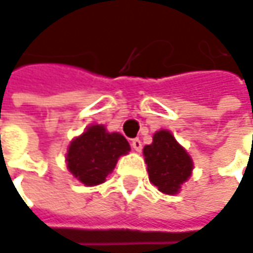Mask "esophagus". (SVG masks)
I'll return each instance as SVG.
<instances>
[{"instance_id":"obj_1","label":"esophagus","mask_w":253,"mask_h":253,"mask_svg":"<svg viewBox=\"0 0 253 253\" xmlns=\"http://www.w3.org/2000/svg\"><path fill=\"white\" fill-rule=\"evenodd\" d=\"M131 147H132V150H135L136 153H139L142 150V142L138 138H135V139L131 141Z\"/></svg>"}]
</instances>
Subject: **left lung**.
Returning a JSON list of instances; mask_svg holds the SVG:
<instances>
[{
    "label": "left lung",
    "mask_w": 253,
    "mask_h": 253,
    "mask_svg": "<svg viewBox=\"0 0 253 253\" xmlns=\"http://www.w3.org/2000/svg\"><path fill=\"white\" fill-rule=\"evenodd\" d=\"M150 181L161 193L177 194L193 171V160L167 129L157 131L144 147Z\"/></svg>",
    "instance_id": "left-lung-1"
}]
</instances>
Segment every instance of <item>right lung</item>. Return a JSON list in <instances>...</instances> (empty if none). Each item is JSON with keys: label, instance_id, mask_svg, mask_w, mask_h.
I'll use <instances>...</instances> for the list:
<instances>
[{"label": "right lung", "instance_id": "add662e5", "mask_svg": "<svg viewBox=\"0 0 253 253\" xmlns=\"http://www.w3.org/2000/svg\"><path fill=\"white\" fill-rule=\"evenodd\" d=\"M129 150L121 134L108 132L103 125H92L70 142L66 154L67 170L84 186H98L114 171L118 158Z\"/></svg>", "mask_w": 253, "mask_h": 253}]
</instances>
